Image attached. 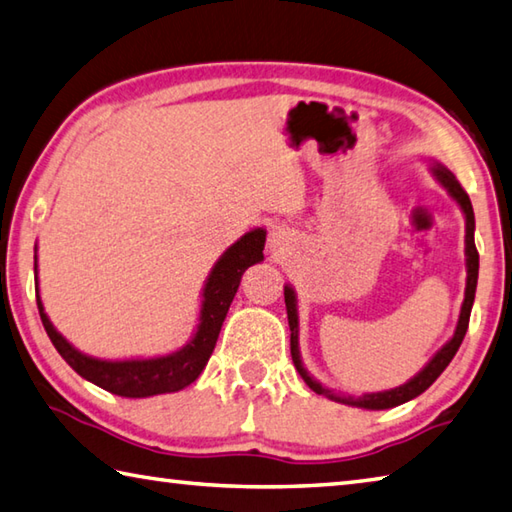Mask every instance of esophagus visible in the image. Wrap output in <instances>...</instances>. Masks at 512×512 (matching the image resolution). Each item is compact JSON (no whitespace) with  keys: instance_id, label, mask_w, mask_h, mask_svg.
<instances>
[{"instance_id":"obj_1","label":"esophagus","mask_w":512,"mask_h":512,"mask_svg":"<svg viewBox=\"0 0 512 512\" xmlns=\"http://www.w3.org/2000/svg\"><path fill=\"white\" fill-rule=\"evenodd\" d=\"M285 231H281V229H276V231H272V236H269V247H274V249H281L283 245H285Z\"/></svg>"}]
</instances>
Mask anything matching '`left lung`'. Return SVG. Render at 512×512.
I'll list each match as a JSON object with an SVG mask.
<instances>
[{
    "instance_id": "obj_1",
    "label": "left lung",
    "mask_w": 512,
    "mask_h": 512,
    "mask_svg": "<svg viewBox=\"0 0 512 512\" xmlns=\"http://www.w3.org/2000/svg\"><path fill=\"white\" fill-rule=\"evenodd\" d=\"M432 176L439 180V185L448 191L452 200H457V205L464 211L466 218V294H464V303H461V312H459V321L455 327V334L452 339L441 347V350L432 356V359L423 365V370L412 376L408 383L399 385V388L392 390H383V392H368L363 397H352V394H336L334 390L325 388V385L318 383L314 376L305 370V365L301 361V350H298V307H296V292L292 285H285V307H287V321H289V347H292V361L296 365L298 374L303 376V381L310 385V388L316 394H323V397L345 403V406H354V408H365V410H388L394 406H401L414 397H419L421 392H426L432 383L439 379V374L448 368V363L452 361V356L457 354L461 341H464L466 330H468V321H470V310L472 303H475V289H477V276H479V254L475 247V211H472L470 198L464 191V187L459 185V180L455 178V173L446 169L439 162L430 167Z\"/></svg>"
}]
</instances>
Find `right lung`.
Returning a JSON list of instances; mask_svg holds the SVG:
<instances>
[{"mask_svg":"<svg viewBox=\"0 0 512 512\" xmlns=\"http://www.w3.org/2000/svg\"><path fill=\"white\" fill-rule=\"evenodd\" d=\"M267 231L256 227L240 236L227 252L216 260L202 287L200 316L196 332L187 345L165 356H149V359H98L73 347L64 336L55 330L51 318L46 316L42 298H40V281H37V245H35V292H37V310H40L44 330L48 339L53 341L55 350L62 354V359L98 388L118 394L127 399H144L156 397V394L178 392L194 383L200 372L205 370L211 352H214L220 327H223L229 305L238 292L240 278L245 269L263 260Z\"/></svg>","mask_w":512,"mask_h":512,"instance_id":"obj_1","label":"right lung"}]
</instances>
